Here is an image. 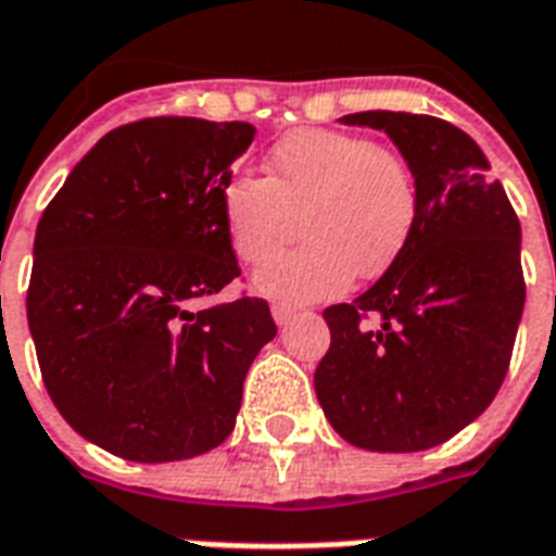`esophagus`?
<instances>
[{
  "label": "esophagus",
  "instance_id": "obj_1",
  "mask_svg": "<svg viewBox=\"0 0 556 556\" xmlns=\"http://www.w3.org/2000/svg\"><path fill=\"white\" fill-rule=\"evenodd\" d=\"M273 318L278 327L290 325L292 318H295V307H290V304H273Z\"/></svg>",
  "mask_w": 556,
  "mask_h": 556
}]
</instances>
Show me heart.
I'll list each match as a JSON object with an SVG mask.
<instances>
[{
	"label": "heart",
	"instance_id": "b5f03b06",
	"mask_svg": "<svg viewBox=\"0 0 556 556\" xmlns=\"http://www.w3.org/2000/svg\"><path fill=\"white\" fill-rule=\"evenodd\" d=\"M219 214L235 255L264 264L295 235L307 243L252 278L275 301H321L348 290L359 273L377 278L412 238L415 176L386 144L339 130H299L266 156V179L231 176Z\"/></svg>",
	"mask_w": 556,
	"mask_h": 556
}]
</instances>
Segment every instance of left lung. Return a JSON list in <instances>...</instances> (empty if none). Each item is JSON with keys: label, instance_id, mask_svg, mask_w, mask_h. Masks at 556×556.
<instances>
[{"label": "left lung", "instance_id": "obj_1", "mask_svg": "<svg viewBox=\"0 0 556 556\" xmlns=\"http://www.w3.org/2000/svg\"><path fill=\"white\" fill-rule=\"evenodd\" d=\"M339 122L394 141L415 176L417 217L380 281L325 309L316 397L359 450L420 453L470 426L505 380L525 307L522 229L488 156L453 124L391 110ZM368 315L381 325L365 328Z\"/></svg>", "mask_w": 556, "mask_h": 556}]
</instances>
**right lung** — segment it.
<instances>
[{"label":"right lung","mask_w":556,"mask_h":556,"mask_svg":"<svg viewBox=\"0 0 556 556\" xmlns=\"http://www.w3.org/2000/svg\"><path fill=\"white\" fill-rule=\"evenodd\" d=\"M252 139L247 122L124 124L42 211L25 304L42 382L63 420L118 458L219 446L278 333L261 299L191 309L240 275L219 191Z\"/></svg>","instance_id":"obj_1"}]
</instances>
